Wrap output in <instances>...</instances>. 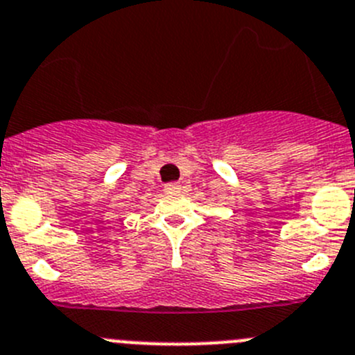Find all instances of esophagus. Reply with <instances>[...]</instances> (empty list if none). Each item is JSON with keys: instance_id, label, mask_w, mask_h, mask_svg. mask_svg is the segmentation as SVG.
I'll return each instance as SVG.
<instances>
[{"instance_id": "esophagus-1", "label": "esophagus", "mask_w": 355, "mask_h": 355, "mask_svg": "<svg viewBox=\"0 0 355 355\" xmlns=\"http://www.w3.org/2000/svg\"><path fill=\"white\" fill-rule=\"evenodd\" d=\"M180 184H177V182H171V184L164 185V191H166V193H180Z\"/></svg>"}]
</instances>
